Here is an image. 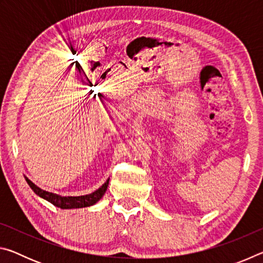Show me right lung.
<instances>
[{"label":"right lung","mask_w":263,"mask_h":263,"mask_svg":"<svg viewBox=\"0 0 263 263\" xmlns=\"http://www.w3.org/2000/svg\"><path fill=\"white\" fill-rule=\"evenodd\" d=\"M25 180L30 185V188L32 189L34 193L39 196V197L46 199V201L52 203L53 205H55L60 209H79V208H87V206L94 205V204H96L102 197H103V195L105 194V191L108 189V185H109V179H108L105 183L102 185L101 188L94 191V193L84 195V196H68V197H62V196H59L53 193H48V191L41 189L39 186L35 185L32 181H30L26 176H25Z\"/></svg>","instance_id":"1"}]
</instances>
